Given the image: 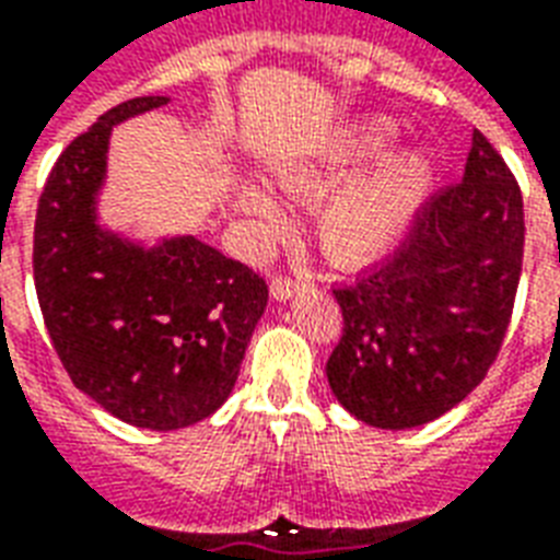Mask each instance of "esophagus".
<instances>
[{"label":"esophagus","instance_id":"esophagus-1","mask_svg":"<svg viewBox=\"0 0 560 560\" xmlns=\"http://www.w3.org/2000/svg\"><path fill=\"white\" fill-rule=\"evenodd\" d=\"M299 281L288 279V276H279V279H272L270 284V296L276 299V302H288V299H293L299 293Z\"/></svg>","mask_w":560,"mask_h":560}]
</instances>
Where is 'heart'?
<instances>
[{"label":"heart","instance_id":"heart-1","mask_svg":"<svg viewBox=\"0 0 560 560\" xmlns=\"http://www.w3.org/2000/svg\"><path fill=\"white\" fill-rule=\"evenodd\" d=\"M396 143V128L370 119L349 135L326 164H279L276 178L293 196H314L347 176L349 170L384 155ZM432 158L420 149H405L355 185L337 190L319 211L317 234L323 249L340 264H366L382 258L402 241L432 185ZM237 208L261 237H279L288 229V213L267 187L243 182Z\"/></svg>","mask_w":560,"mask_h":560}]
</instances>
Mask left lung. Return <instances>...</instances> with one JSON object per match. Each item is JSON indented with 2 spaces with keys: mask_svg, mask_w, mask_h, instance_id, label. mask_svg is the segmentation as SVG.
<instances>
[{
  "mask_svg": "<svg viewBox=\"0 0 560 560\" xmlns=\"http://www.w3.org/2000/svg\"><path fill=\"white\" fill-rule=\"evenodd\" d=\"M523 196L472 131L458 185L422 205L399 249L335 288L343 335L328 387L373 429H417L464 402L505 340L523 270Z\"/></svg>",
  "mask_w": 560,
  "mask_h": 560,
  "instance_id": "obj_1",
  "label": "left lung"
}]
</instances>
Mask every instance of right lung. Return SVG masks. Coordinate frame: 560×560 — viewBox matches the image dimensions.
<instances>
[{
    "instance_id": "right-lung-1",
    "label": "right lung",
    "mask_w": 560,
    "mask_h": 560,
    "mask_svg": "<svg viewBox=\"0 0 560 560\" xmlns=\"http://www.w3.org/2000/svg\"><path fill=\"white\" fill-rule=\"evenodd\" d=\"M138 96L63 149L34 223V288L63 370L110 417L176 432L229 399L267 284L194 234L155 246L100 223L110 131L166 105Z\"/></svg>"
}]
</instances>
